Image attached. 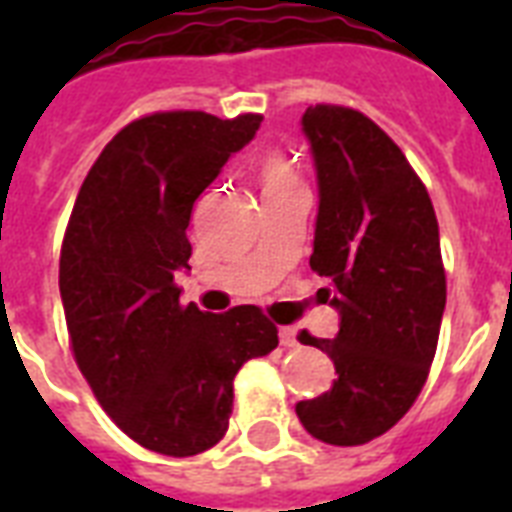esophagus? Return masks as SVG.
Instances as JSON below:
<instances>
[{
    "label": "esophagus",
    "mask_w": 512,
    "mask_h": 512,
    "mask_svg": "<svg viewBox=\"0 0 512 512\" xmlns=\"http://www.w3.org/2000/svg\"><path fill=\"white\" fill-rule=\"evenodd\" d=\"M279 340L284 348H295L297 345V329L295 327H281L279 329Z\"/></svg>",
    "instance_id": "esophagus-1"
}]
</instances>
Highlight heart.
<instances>
[{"label": "heart", "instance_id": "heart-1", "mask_svg": "<svg viewBox=\"0 0 512 512\" xmlns=\"http://www.w3.org/2000/svg\"><path fill=\"white\" fill-rule=\"evenodd\" d=\"M260 180H263V191H273V188H284V185L297 183V175L284 156L271 151V154H265L260 159Z\"/></svg>", "mask_w": 512, "mask_h": 512}]
</instances>
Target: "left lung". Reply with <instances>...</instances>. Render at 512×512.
<instances>
[{"mask_svg": "<svg viewBox=\"0 0 512 512\" xmlns=\"http://www.w3.org/2000/svg\"><path fill=\"white\" fill-rule=\"evenodd\" d=\"M319 215L311 268L340 313L335 340L308 332L337 380L295 406L303 428L332 446H358L396 425L428 380L446 305L438 220L425 185L385 132L342 106L303 114Z\"/></svg>", "mask_w": 512, "mask_h": 512, "instance_id": "left-lung-1", "label": "left lung"}]
</instances>
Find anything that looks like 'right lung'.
<instances>
[{
	"instance_id": "obj_1",
	"label": "right lung",
	"mask_w": 512,
	"mask_h": 512,
	"mask_svg": "<svg viewBox=\"0 0 512 512\" xmlns=\"http://www.w3.org/2000/svg\"><path fill=\"white\" fill-rule=\"evenodd\" d=\"M263 116L164 111L127 124L84 177L60 249V300L84 380L119 428L167 457H193L228 430L233 377L279 332L255 305H180L185 228L201 191Z\"/></svg>"
}]
</instances>
